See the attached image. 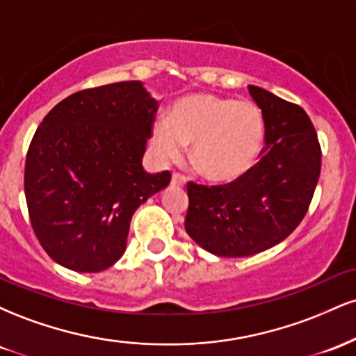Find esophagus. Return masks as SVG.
Returning <instances> with one entry per match:
<instances>
[{"label": "esophagus", "mask_w": 356, "mask_h": 356, "mask_svg": "<svg viewBox=\"0 0 356 356\" xmlns=\"http://www.w3.org/2000/svg\"><path fill=\"white\" fill-rule=\"evenodd\" d=\"M186 184V179L179 174H172V179H170V186L172 187H182Z\"/></svg>", "instance_id": "1"}]
</instances>
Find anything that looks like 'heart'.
<instances>
[{
    "instance_id": "1",
    "label": "heart",
    "mask_w": 356,
    "mask_h": 356,
    "mask_svg": "<svg viewBox=\"0 0 356 356\" xmlns=\"http://www.w3.org/2000/svg\"><path fill=\"white\" fill-rule=\"evenodd\" d=\"M264 144V118L251 102L191 93L169 110V122L152 125L159 161L179 162L192 145L191 161L206 179L232 182L254 167Z\"/></svg>"
}]
</instances>
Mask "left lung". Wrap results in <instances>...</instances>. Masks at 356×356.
<instances>
[{
  "instance_id": "1",
  "label": "left lung",
  "mask_w": 356,
  "mask_h": 356,
  "mask_svg": "<svg viewBox=\"0 0 356 356\" xmlns=\"http://www.w3.org/2000/svg\"><path fill=\"white\" fill-rule=\"evenodd\" d=\"M248 88L266 129L261 161L226 186L187 187V234L222 257L257 254L288 238L308 211L321 170V149L305 110L264 88Z\"/></svg>"
}]
</instances>
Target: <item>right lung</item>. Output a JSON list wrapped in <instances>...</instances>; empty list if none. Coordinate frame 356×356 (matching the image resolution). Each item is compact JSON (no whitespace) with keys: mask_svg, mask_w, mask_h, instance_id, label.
Instances as JSON below:
<instances>
[{"mask_svg":"<svg viewBox=\"0 0 356 356\" xmlns=\"http://www.w3.org/2000/svg\"><path fill=\"white\" fill-rule=\"evenodd\" d=\"M157 108L142 81H118L73 93L43 118L28 149L24 194L55 263L99 273L125 252L134 212L170 182L167 170L142 165Z\"/></svg>","mask_w":356,"mask_h":356,"instance_id":"1","label":"right lung"}]
</instances>
